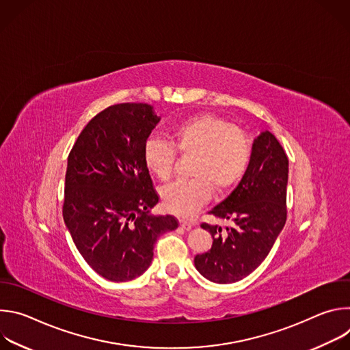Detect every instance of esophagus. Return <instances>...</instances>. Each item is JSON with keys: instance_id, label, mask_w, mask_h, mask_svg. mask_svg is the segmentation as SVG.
Returning a JSON list of instances; mask_svg holds the SVG:
<instances>
[{"instance_id": "esophagus-1", "label": "esophagus", "mask_w": 350, "mask_h": 350, "mask_svg": "<svg viewBox=\"0 0 350 350\" xmlns=\"http://www.w3.org/2000/svg\"><path fill=\"white\" fill-rule=\"evenodd\" d=\"M180 227H181L183 230H185V231H189V230L192 228V224L188 223V221H185V220H180Z\"/></svg>"}]
</instances>
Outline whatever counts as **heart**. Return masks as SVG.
<instances>
[{
	"instance_id": "b5f03b06",
	"label": "heart",
	"mask_w": 350,
	"mask_h": 350,
	"mask_svg": "<svg viewBox=\"0 0 350 350\" xmlns=\"http://www.w3.org/2000/svg\"><path fill=\"white\" fill-rule=\"evenodd\" d=\"M172 142L149 138L142 149L146 169L161 181H169L174 172L177 151L195 155L191 176L162 192L165 209L180 217H189L201 209L213 193L231 192L245 177L252 161V141L227 119L201 113L181 120L172 129Z\"/></svg>"
}]
</instances>
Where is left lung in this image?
<instances>
[{
    "instance_id": "8db88e82",
    "label": "left lung",
    "mask_w": 350,
    "mask_h": 350,
    "mask_svg": "<svg viewBox=\"0 0 350 350\" xmlns=\"http://www.w3.org/2000/svg\"><path fill=\"white\" fill-rule=\"evenodd\" d=\"M288 158L278 139L262 133L254 142L252 161L237 188L209 213L232 221L221 227L202 223L213 237L211 251L196 255V270L217 284L237 282L266 259L286 221Z\"/></svg>"
}]
</instances>
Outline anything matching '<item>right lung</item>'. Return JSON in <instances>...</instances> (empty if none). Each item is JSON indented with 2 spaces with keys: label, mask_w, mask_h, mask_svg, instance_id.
<instances>
[{
  "label": "right lung",
  "mask_w": 350,
  "mask_h": 350,
  "mask_svg": "<svg viewBox=\"0 0 350 350\" xmlns=\"http://www.w3.org/2000/svg\"><path fill=\"white\" fill-rule=\"evenodd\" d=\"M161 119L148 104H118L94 116L68 158L64 220L84 260L115 282L139 277L157 239L178 227L173 216L149 213L158 202L142 159Z\"/></svg>",
  "instance_id": "1"
}]
</instances>
